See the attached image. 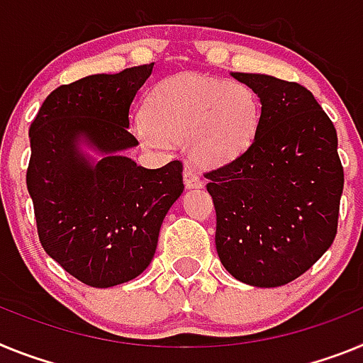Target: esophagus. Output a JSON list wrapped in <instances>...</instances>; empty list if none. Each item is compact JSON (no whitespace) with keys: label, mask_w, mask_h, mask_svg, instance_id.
Segmentation results:
<instances>
[{"label":"esophagus","mask_w":363,"mask_h":363,"mask_svg":"<svg viewBox=\"0 0 363 363\" xmlns=\"http://www.w3.org/2000/svg\"><path fill=\"white\" fill-rule=\"evenodd\" d=\"M184 184L186 188H201L203 181H201L199 173H195L191 168L184 169Z\"/></svg>","instance_id":"1"}]
</instances>
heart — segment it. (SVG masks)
Returning <instances> with one entry per match:
<instances>
[{
    "mask_svg": "<svg viewBox=\"0 0 363 363\" xmlns=\"http://www.w3.org/2000/svg\"><path fill=\"white\" fill-rule=\"evenodd\" d=\"M257 121L259 102L247 84L181 74L151 91L135 131L151 150L182 143L194 162L212 166L247 150Z\"/></svg>",
    "mask_w": 363,
    "mask_h": 363,
    "instance_id": "b5f03b06",
    "label": "heart"
}]
</instances>
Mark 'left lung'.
<instances>
[{"label": "left lung", "mask_w": 363, "mask_h": 363, "mask_svg": "<svg viewBox=\"0 0 363 363\" xmlns=\"http://www.w3.org/2000/svg\"><path fill=\"white\" fill-rule=\"evenodd\" d=\"M234 78L259 96L261 116L247 150L204 173L217 254L239 281L281 286L307 272L336 238L338 137L307 87L267 74Z\"/></svg>", "instance_id": "obj_1"}]
</instances>
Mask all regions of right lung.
<instances>
[{"label": "right lung", "instance_id": "right-lung-1", "mask_svg": "<svg viewBox=\"0 0 363 363\" xmlns=\"http://www.w3.org/2000/svg\"><path fill=\"white\" fill-rule=\"evenodd\" d=\"M151 69L56 87L29 129L27 190L38 238L65 272L89 286L107 289L144 272L164 217L184 190L181 160L147 169L118 155L138 144L128 131L129 107ZM80 136L106 153L96 167L77 155Z\"/></svg>", "mask_w": 363, "mask_h": 363}]
</instances>
